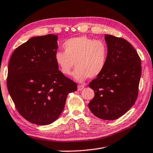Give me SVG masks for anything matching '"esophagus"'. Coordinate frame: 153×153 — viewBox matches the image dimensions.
<instances>
[{
	"instance_id": "34e87169",
	"label": "esophagus",
	"mask_w": 153,
	"mask_h": 153,
	"mask_svg": "<svg viewBox=\"0 0 153 153\" xmlns=\"http://www.w3.org/2000/svg\"><path fill=\"white\" fill-rule=\"evenodd\" d=\"M84 85H79L78 86H77V90L81 91L83 90V89H84Z\"/></svg>"
}]
</instances>
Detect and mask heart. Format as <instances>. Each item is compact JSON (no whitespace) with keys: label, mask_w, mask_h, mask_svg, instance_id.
<instances>
[{"label":"heart","mask_w":153,"mask_h":153,"mask_svg":"<svg viewBox=\"0 0 153 153\" xmlns=\"http://www.w3.org/2000/svg\"><path fill=\"white\" fill-rule=\"evenodd\" d=\"M63 48L64 51H57L54 59L59 70L65 76L70 75L76 65L73 77L83 82L88 77H98L105 68L108 48L104 41L81 36L66 40Z\"/></svg>","instance_id":"1"}]
</instances>
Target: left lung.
<instances>
[{
	"mask_svg": "<svg viewBox=\"0 0 153 153\" xmlns=\"http://www.w3.org/2000/svg\"><path fill=\"white\" fill-rule=\"evenodd\" d=\"M105 40L107 64L89 84L95 96L88 106L97 117L111 120L120 118L134 104L142 67L139 55L128 41L111 35H105Z\"/></svg>",
	"mask_w": 153,
	"mask_h": 153,
	"instance_id": "1",
	"label": "left lung"
}]
</instances>
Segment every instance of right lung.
<instances>
[{
    "mask_svg": "<svg viewBox=\"0 0 153 153\" xmlns=\"http://www.w3.org/2000/svg\"><path fill=\"white\" fill-rule=\"evenodd\" d=\"M57 36L30 38L14 51L8 66L7 85L19 113L27 120L48 125L59 117L76 82L61 73L54 56Z\"/></svg>",
    "mask_w": 153,
    "mask_h": 153,
    "instance_id": "add662e5",
    "label": "right lung"
}]
</instances>
